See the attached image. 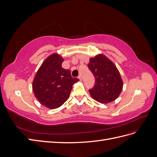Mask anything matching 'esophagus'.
<instances>
[{
  "label": "esophagus",
  "instance_id": "34e87169",
  "mask_svg": "<svg viewBox=\"0 0 157 157\" xmlns=\"http://www.w3.org/2000/svg\"><path fill=\"white\" fill-rule=\"evenodd\" d=\"M78 79L80 80V81H82V77H81V75H79L78 77Z\"/></svg>",
  "mask_w": 157,
  "mask_h": 157
}]
</instances>
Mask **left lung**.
Segmentation results:
<instances>
[{
	"mask_svg": "<svg viewBox=\"0 0 157 157\" xmlns=\"http://www.w3.org/2000/svg\"><path fill=\"white\" fill-rule=\"evenodd\" d=\"M88 69L95 77L94 88L89 90L90 96L101 103H110L119 96L123 82L118 69L103 54L90 59Z\"/></svg>",
	"mask_w": 157,
	"mask_h": 157,
	"instance_id": "obj_1",
	"label": "left lung"
}]
</instances>
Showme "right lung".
Segmentation results:
<instances>
[{
	"label": "right lung",
	"mask_w": 157,
	"mask_h": 157,
	"mask_svg": "<svg viewBox=\"0 0 157 157\" xmlns=\"http://www.w3.org/2000/svg\"><path fill=\"white\" fill-rule=\"evenodd\" d=\"M64 59L52 54L42 63L33 82V91L40 104L49 109L59 107L67 100L73 85L78 81L69 69L61 67Z\"/></svg>",
	"instance_id": "1"
}]
</instances>
